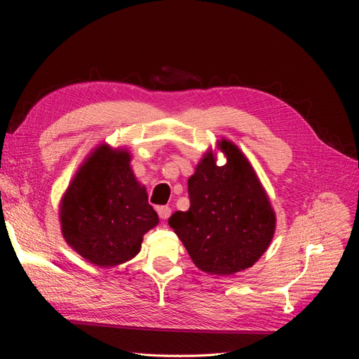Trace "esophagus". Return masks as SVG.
<instances>
[{
	"mask_svg": "<svg viewBox=\"0 0 359 359\" xmlns=\"http://www.w3.org/2000/svg\"><path fill=\"white\" fill-rule=\"evenodd\" d=\"M157 212H158V217L161 220H168L172 214V210L169 208V206H158Z\"/></svg>",
	"mask_w": 359,
	"mask_h": 359,
	"instance_id": "esophagus-1",
	"label": "esophagus"
}]
</instances>
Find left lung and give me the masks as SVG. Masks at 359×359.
<instances>
[{"instance_id": "8db88e82", "label": "left lung", "mask_w": 359, "mask_h": 359, "mask_svg": "<svg viewBox=\"0 0 359 359\" xmlns=\"http://www.w3.org/2000/svg\"><path fill=\"white\" fill-rule=\"evenodd\" d=\"M226 165L206 153L189 180L190 208L170 215L172 227L199 269L231 276L253 266L269 247L276 214L247 157L226 139Z\"/></svg>"}]
</instances>
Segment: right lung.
<instances>
[{
	"mask_svg": "<svg viewBox=\"0 0 359 359\" xmlns=\"http://www.w3.org/2000/svg\"><path fill=\"white\" fill-rule=\"evenodd\" d=\"M64 240L95 266H115L140 252L142 236L158 224L127 149L97 147L76 172L60 206Z\"/></svg>",
	"mask_w": 359,
	"mask_h": 359,
	"instance_id": "right-lung-1",
	"label": "right lung"
}]
</instances>
